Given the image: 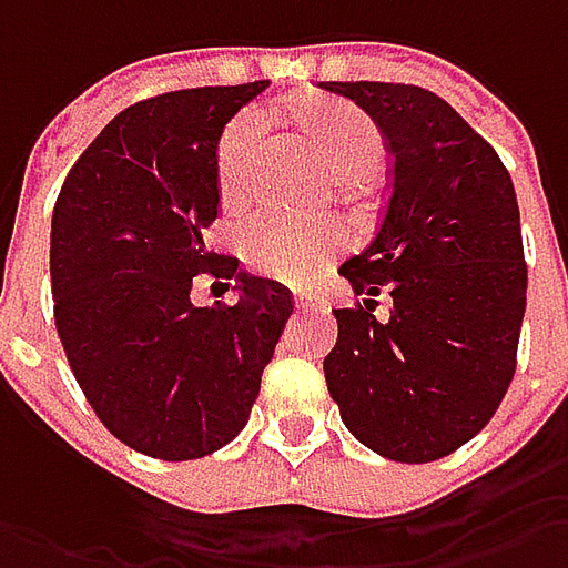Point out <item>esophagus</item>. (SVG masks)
<instances>
[{"label": "esophagus", "mask_w": 568, "mask_h": 568, "mask_svg": "<svg viewBox=\"0 0 568 568\" xmlns=\"http://www.w3.org/2000/svg\"><path fill=\"white\" fill-rule=\"evenodd\" d=\"M294 303H296V310H316V306H318L313 296H303V294L294 296Z\"/></svg>", "instance_id": "1"}]
</instances>
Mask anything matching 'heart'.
Listing matches in <instances>:
<instances>
[{
    "instance_id": "heart-1",
    "label": "heart",
    "mask_w": 568,
    "mask_h": 568,
    "mask_svg": "<svg viewBox=\"0 0 568 568\" xmlns=\"http://www.w3.org/2000/svg\"><path fill=\"white\" fill-rule=\"evenodd\" d=\"M291 116L318 154L325 170L344 189L373 180L382 161V135L373 120L341 100H296ZM265 135L262 113L246 110L230 122L217 151V180L224 199L236 202L246 192L250 164ZM347 246L341 224H300L284 214L262 211L243 227L240 250L252 272L277 281H310L313 274Z\"/></svg>"
}]
</instances>
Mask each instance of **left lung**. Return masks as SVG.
Masks as SVG:
<instances>
[{
  "instance_id": "1",
  "label": "left lung",
  "mask_w": 568,
  "mask_h": 568,
  "mask_svg": "<svg viewBox=\"0 0 568 568\" xmlns=\"http://www.w3.org/2000/svg\"><path fill=\"white\" fill-rule=\"evenodd\" d=\"M382 129L392 186L376 236L338 274L363 294L332 310L325 357L341 420L382 458H446L490 424L515 373L528 268L515 186L499 154L417 84L322 81ZM388 293L385 323L369 295Z\"/></svg>"
}]
</instances>
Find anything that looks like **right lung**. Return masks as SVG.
Wrapping results in <instances>:
<instances>
[{"label":"right lung","mask_w":568,"mask_h":568,"mask_svg":"<svg viewBox=\"0 0 568 568\" xmlns=\"http://www.w3.org/2000/svg\"><path fill=\"white\" fill-rule=\"evenodd\" d=\"M268 81L142 100L103 125L53 207L59 341L103 426L129 448L205 458L246 426L294 300L207 252L217 144ZM236 276L233 307H195V273Z\"/></svg>","instance_id":"right-lung-1"}]
</instances>
